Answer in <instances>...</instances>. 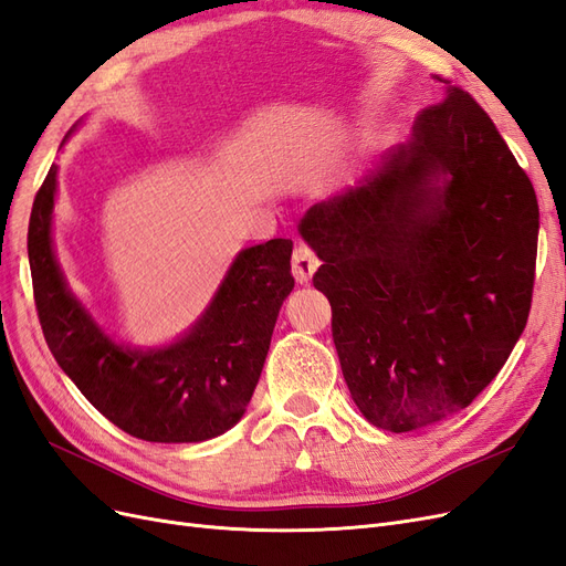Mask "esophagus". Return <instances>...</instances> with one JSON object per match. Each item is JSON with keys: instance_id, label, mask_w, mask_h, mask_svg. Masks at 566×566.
Instances as JSON below:
<instances>
[{"instance_id": "obj_1", "label": "esophagus", "mask_w": 566, "mask_h": 566, "mask_svg": "<svg viewBox=\"0 0 566 566\" xmlns=\"http://www.w3.org/2000/svg\"><path fill=\"white\" fill-rule=\"evenodd\" d=\"M318 264H321L318 254L310 245H306V243L295 245V250H293V276H295L297 283H310L312 276H314V271L318 269Z\"/></svg>"}]
</instances>
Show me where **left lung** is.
Instances as JSON below:
<instances>
[{
    "label": "left lung",
    "mask_w": 566,
    "mask_h": 566,
    "mask_svg": "<svg viewBox=\"0 0 566 566\" xmlns=\"http://www.w3.org/2000/svg\"><path fill=\"white\" fill-rule=\"evenodd\" d=\"M447 98L413 139L345 193L306 210L323 260L342 375L358 410L410 432L468 408L524 331L536 279L538 200L493 119Z\"/></svg>",
    "instance_id": "1"
}]
</instances>
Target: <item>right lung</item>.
<instances>
[{
	"instance_id": "obj_1",
	"label": "right lung",
	"mask_w": 566,
	"mask_h": 566,
	"mask_svg": "<svg viewBox=\"0 0 566 566\" xmlns=\"http://www.w3.org/2000/svg\"><path fill=\"white\" fill-rule=\"evenodd\" d=\"M56 165L32 202L28 256L46 345L77 389L127 434L205 441L245 413L260 380L283 300L295 285L293 241L273 238L238 254L214 302L172 347H117L71 295L51 250Z\"/></svg>"
}]
</instances>
